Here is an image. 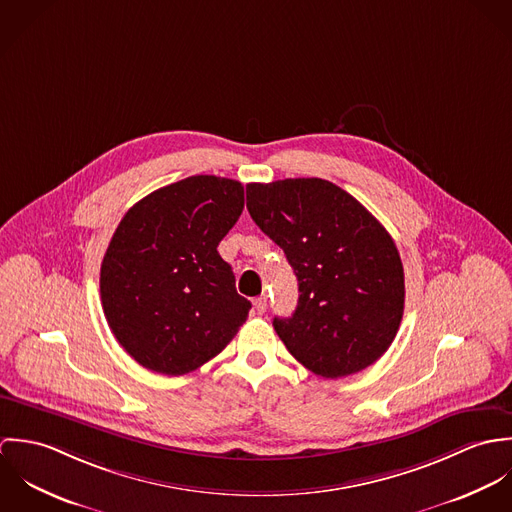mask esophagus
Returning <instances> with one entry per match:
<instances>
[{
  "mask_svg": "<svg viewBox=\"0 0 512 512\" xmlns=\"http://www.w3.org/2000/svg\"><path fill=\"white\" fill-rule=\"evenodd\" d=\"M266 305H268V299H266V295H260V297H256L254 299V309H256V313H264L266 311Z\"/></svg>",
  "mask_w": 512,
  "mask_h": 512,
  "instance_id": "34e87169",
  "label": "esophagus"
}]
</instances>
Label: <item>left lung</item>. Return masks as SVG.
Returning <instances> with one entry per match:
<instances>
[{
    "instance_id": "obj_1",
    "label": "left lung",
    "mask_w": 512,
    "mask_h": 512,
    "mask_svg": "<svg viewBox=\"0 0 512 512\" xmlns=\"http://www.w3.org/2000/svg\"><path fill=\"white\" fill-rule=\"evenodd\" d=\"M246 207L297 276L292 317H274L286 349L325 378L376 363L404 313V268L386 228L353 195L317 177L250 183Z\"/></svg>"
}]
</instances>
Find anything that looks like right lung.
I'll list each match as a JSON object with an SVG mask.
<instances>
[{
	"label": "right lung",
	"instance_id": "add662e5",
	"mask_svg": "<svg viewBox=\"0 0 512 512\" xmlns=\"http://www.w3.org/2000/svg\"><path fill=\"white\" fill-rule=\"evenodd\" d=\"M242 209V183L193 175L149 193L120 220L102 260L100 297L134 361L187 374L238 333L252 305L236 293L217 246Z\"/></svg>",
	"mask_w": 512,
	"mask_h": 512
}]
</instances>
